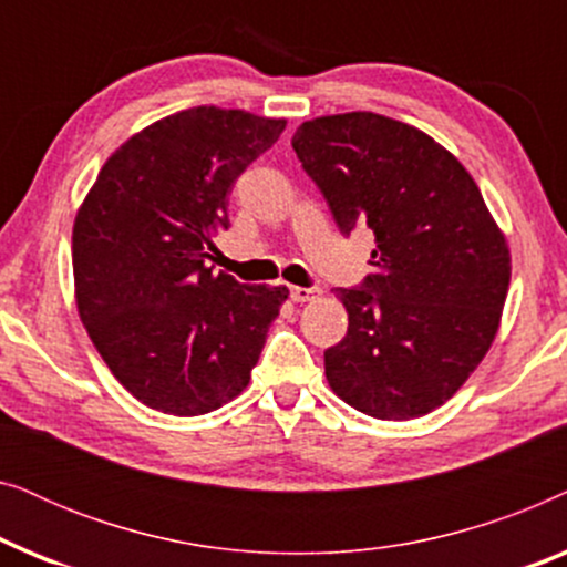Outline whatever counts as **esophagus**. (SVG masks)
Instances as JSON below:
<instances>
[{
    "label": "esophagus",
    "mask_w": 567,
    "mask_h": 567,
    "mask_svg": "<svg viewBox=\"0 0 567 567\" xmlns=\"http://www.w3.org/2000/svg\"><path fill=\"white\" fill-rule=\"evenodd\" d=\"M289 293L293 301H309V299L320 297V289H315V286H291Z\"/></svg>",
    "instance_id": "obj_1"
}]
</instances>
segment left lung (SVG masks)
I'll list each match as a JSON object with an SVG mask.
<instances>
[{
    "instance_id": "left-lung-1",
    "label": "left lung",
    "mask_w": 567,
    "mask_h": 567,
    "mask_svg": "<svg viewBox=\"0 0 567 567\" xmlns=\"http://www.w3.org/2000/svg\"><path fill=\"white\" fill-rule=\"evenodd\" d=\"M343 235L369 227L374 270L336 289L348 332L324 377L379 421L421 417L485 359L511 281L506 237L462 162L408 123L377 113L307 121L291 138Z\"/></svg>"
}]
</instances>
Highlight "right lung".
<instances>
[{
  "instance_id": "obj_1",
  "label": "right lung",
  "mask_w": 567,
  "mask_h": 567,
  "mask_svg": "<svg viewBox=\"0 0 567 567\" xmlns=\"http://www.w3.org/2000/svg\"><path fill=\"white\" fill-rule=\"evenodd\" d=\"M284 128L214 105L167 115L107 157L76 212V309L146 408L204 415L250 382L289 289L239 284L206 260L229 229L231 185Z\"/></svg>"
}]
</instances>
